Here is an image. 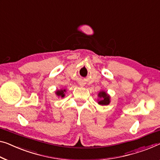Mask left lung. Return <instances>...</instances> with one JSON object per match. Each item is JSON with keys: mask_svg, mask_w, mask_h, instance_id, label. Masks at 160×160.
<instances>
[{"mask_svg": "<svg viewBox=\"0 0 160 160\" xmlns=\"http://www.w3.org/2000/svg\"><path fill=\"white\" fill-rule=\"evenodd\" d=\"M98 96L101 98V100L98 101V103L102 106H106V105L109 104L110 103V97L108 96V94L106 92H100L98 94Z\"/></svg>", "mask_w": 160, "mask_h": 160, "instance_id": "1", "label": "left lung"}]
</instances>
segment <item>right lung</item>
<instances>
[{
	"label": "right lung",
	"mask_w": 160,
	"mask_h": 160,
	"mask_svg": "<svg viewBox=\"0 0 160 160\" xmlns=\"http://www.w3.org/2000/svg\"><path fill=\"white\" fill-rule=\"evenodd\" d=\"M64 92H65V90H57L56 94L58 95V96L64 97L65 96V94H64Z\"/></svg>",
	"instance_id": "1"
}]
</instances>
